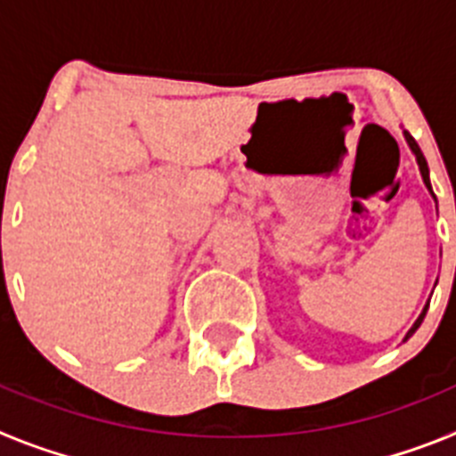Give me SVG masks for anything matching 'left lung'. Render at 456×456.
Wrapping results in <instances>:
<instances>
[{"instance_id": "1", "label": "left lung", "mask_w": 456, "mask_h": 456, "mask_svg": "<svg viewBox=\"0 0 456 456\" xmlns=\"http://www.w3.org/2000/svg\"><path fill=\"white\" fill-rule=\"evenodd\" d=\"M404 139H406V143H409L411 152H413V155H416V162H418V168H420L422 183H425V187L429 189V193H432V199L436 200V196H434V191H432V183H429V167H427V159H425V155H422V151H420V148H418L416 139H413V136H411L409 132H404ZM427 305H429V304H427ZM427 305H425V308H422V313H420V315H418V320L413 322V326H411V329H409V333H406V336H404V342L409 340V338L413 336V333L418 331V326L422 324V320H425V315H427Z\"/></svg>"}]
</instances>
